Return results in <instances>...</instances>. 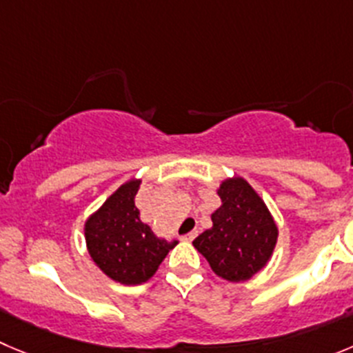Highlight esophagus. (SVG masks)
Listing matches in <instances>:
<instances>
[{
    "label": "esophagus",
    "instance_id": "34e87169",
    "mask_svg": "<svg viewBox=\"0 0 353 353\" xmlns=\"http://www.w3.org/2000/svg\"><path fill=\"white\" fill-rule=\"evenodd\" d=\"M196 236H197V230H192V232H189V234H185V236H182V239L183 241H192Z\"/></svg>",
    "mask_w": 353,
    "mask_h": 353
}]
</instances>
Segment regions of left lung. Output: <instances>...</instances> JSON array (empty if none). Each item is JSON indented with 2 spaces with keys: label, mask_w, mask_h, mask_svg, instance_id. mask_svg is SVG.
<instances>
[{
  "label": "left lung",
  "mask_w": 353,
  "mask_h": 353,
  "mask_svg": "<svg viewBox=\"0 0 353 353\" xmlns=\"http://www.w3.org/2000/svg\"><path fill=\"white\" fill-rule=\"evenodd\" d=\"M218 196L221 206L211 214L213 227L192 244L218 277L230 283L248 281L270 260L277 225L246 180H225Z\"/></svg>",
  "instance_id": "8db88e82"
}]
</instances>
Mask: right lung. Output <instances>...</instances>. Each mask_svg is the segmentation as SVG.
<instances>
[{"instance_id":"right-lung-1","label":"right lung","mask_w":353,"mask_h":353,"mask_svg":"<svg viewBox=\"0 0 353 353\" xmlns=\"http://www.w3.org/2000/svg\"><path fill=\"white\" fill-rule=\"evenodd\" d=\"M139 187L140 180L121 185L85 225L90 256L103 274L126 286L149 281L170 250L179 244L159 239L140 220L135 206Z\"/></svg>"}]
</instances>
